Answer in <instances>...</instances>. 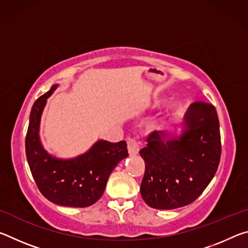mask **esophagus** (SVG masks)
Here are the masks:
<instances>
[{
	"instance_id": "34e87169",
	"label": "esophagus",
	"mask_w": 248,
	"mask_h": 248,
	"mask_svg": "<svg viewBox=\"0 0 248 248\" xmlns=\"http://www.w3.org/2000/svg\"><path fill=\"white\" fill-rule=\"evenodd\" d=\"M127 143H128V152L130 155H137L139 153V144H138V142L136 140L129 138L127 140Z\"/></svg>"
}]
</instances>
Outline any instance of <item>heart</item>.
I'll list each match as a JSON object with an SVG mask.
<instances>
[{
    "instance_id": "b5f03b06",
    "label": "heart",
    "mask_w": 248,
    "mask_h": 248,
    "mask_svg": "<svg viewBox=\"0 0 248 248\" xmlns=\"http://www.w3.org/2000/svg\"><path fill=\"white\" fill-rule=\"evenodd\" d=\"M179 109V105L177 103H173L170 105L169 109H167V114H173V112H176Z\"/></svg>"
}]
</instances>
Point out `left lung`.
<instances>
[{
  "mask_svg": "<svg viewBox=\"0 0 248 248\" xmlns=\"http://www.w3.org/2000/svg\"><path fill=\"white\" fill-rule=\"evenodd\" d=\"M184 127L179 137L150 133L148 145L140 151L145 163L141 196L151 208L170 210L191 203L219 166L221 136L216 107L204 102L191 104Z\"/></svg>",
  "mask_w": 248,
  "mask_h": 248,
  "instance_id": "8db88e82",
  "label": "left lung"
}]
</instances>
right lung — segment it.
Returning a JSON list of instances; mask_svg holds the SVG:
<instances>
[{
    "label": "right lung",
    "mask_w": 248,
    "mask_h": 248,
    "mask_svg": "<svg viewBox=\"0 0 248 248\" xmlns=\"http://www.w3.org/2000/svg\"><path fill=\"white\" fill-rule=\"evenodd\" d=\"M57 87V84L52 85L33 103L25 141L27 162L40 192L49 201L64 207H89L104 194L112 170L128 156L127 143L99 140L86 153L74 158L50 155L40 142L39 127L47 98Z\"/></svg>",
    "instance_id": "obj_1"
}]
</instances>
